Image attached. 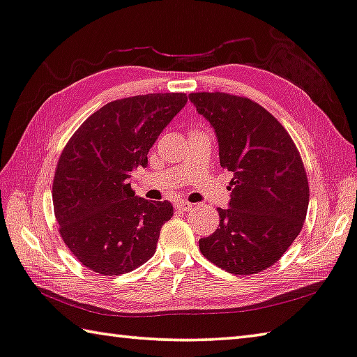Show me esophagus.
<instances>
[{
    "instance_id": "34e87169",
    "label": "esophagus",
    "mask_w": 357,
    "mask_h": 357,
    "mask_svg": "<svg viewBox=\"0 0 357 357\" xmlns=\"http://www.w3.org/2000/svg\"><path fill=\"white\" fill-rule=\"evenodd\" d=\"M192 206H193L192 203H189V202H183V200L174 203V208L179 209V211H190V209H192Z\"/></svg>"
}]
</instances>
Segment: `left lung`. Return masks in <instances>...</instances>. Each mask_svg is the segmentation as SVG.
Segmentation results:
<instances>
[{
  "label": "left lung",
  "instance_id": "8db88e82",
  "mask_svg": "<svg viewBox=\"0 0 357 357\" xmlns=\"http://www.w3.org/2000/svg\"><path fill=\"white\" fill-rule=\"evenodd\" d=\"M189 99L213 126L220 165L233 173L229 208L217 209L219 228L200 239V250L227 273H261L304 225L310 193L299 151L257 102L227 93H192Z\"/></svg>",
  "mask_w": 357,
  "mask_h": 357
}]
</instances>
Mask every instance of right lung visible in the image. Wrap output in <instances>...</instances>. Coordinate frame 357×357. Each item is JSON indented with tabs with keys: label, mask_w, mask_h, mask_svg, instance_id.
<instances>
[{
	"label": "right lung",
	"mask_w": 357,
	"mask_h": 357,
	"mask_svg": "<svg viewBox=\"0 0 357 357\" xmlns=\"http://www.w3.org/2000/svg\"><path fill=\"white\" fill-rule=\"evenodd\" d=\"M183 93L113 100L93 113L63 149L53 208L59 234L78 261L102 275L130 273L155 253L170 202H148L130 187V172L183 110Z\"/></svg>",
	"instance_id": "add662e5"
}]
</instances>
